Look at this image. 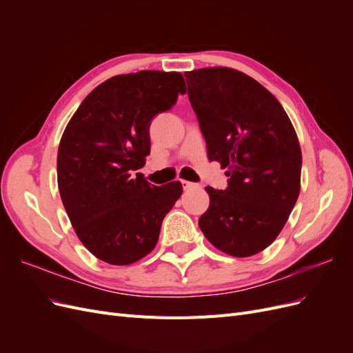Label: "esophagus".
<instances>
[{"label":"esophagus","instance_id":"1","mask_svg":"<svg viewBox=\"0 0 353 353\" xmlns=\"http://www.w3.org/2000/svg\"><path fill=\"white\" fill-rule=\"evenodd\" d=\"M181 185H183V188H184V190H191V188H194V187H196V184H194V183H190V181H185V179L181 181Z\"/></svg>","mask_w":353,"mask_h":353}]
</instances>
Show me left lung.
I'll list each match as a JSON object with an SVG mask.
<instances>
[{
    "label": "left lung",
    "instance_id": "obj_1",
    "mask_svg": "<svg viewBox=\"0 0 353 353\" xmlns=\"http://www.w3.org/2000/svg\"><path fill=\"white\" fill-rule=\"evenodd\" d=\"M209 160L227 168L228 187H206L199 219L223 253L245 258L276 239L301 191L302 152L283 105L245 73L206 68L184 73Z\"/></svg>",
    "mask_w": 353,
    "mask_h": 353
}]
</instances>
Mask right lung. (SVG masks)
<instances>
[{"mask_svg": "<svg viewBox=\"0 0 353 353\" xmlns=\"http://www.w3.org/2000/svg\"><path fill=\"white\" fill-rule=\"evenodd\" d=\"M185 92L178 72L141 70L100 83L60 140L57 183L74 232L95 258L130 265L150 253L166 213L183 194L135 170L150 154V123Z\"/></svg>", "mask_w": 353, "mask_h": 353, "instance_id": "obj_1", "label": "right lung"}]
</instances>
